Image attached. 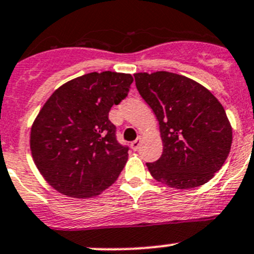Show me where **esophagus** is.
I'll list each match as a JSON object with an SVG mask.
<instances>
[{
    "mask_svg": "<svg viewBox=\"0 0 254 254\" xmlns=\"http://www.w3.org/2000/svg\"><path fill=\"white\" fill-rule=\"evenodd\" d=\"M140 143H141V137H137L135 141L131 142V145H130V146H131L132 150L137 151V150H139V147H140Z\"/></svg>",
    "mask_w": 254,
    "mask_h": 254,
    "instance_id": "esophagus-1",
    "label": "esophagus"
}]
</instances>
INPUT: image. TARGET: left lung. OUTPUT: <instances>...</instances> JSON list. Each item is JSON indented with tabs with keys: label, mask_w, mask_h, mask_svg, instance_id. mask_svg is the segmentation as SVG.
Wrapping results in <instances>:
<instances>
[{
	"label": "left lung",
	"mask_w": 254,
	"mask_h": 254,
	"mask_svg": "<svg viewBox=\"0 0 254 254\" xmlns=\"http://www.w3.org/2000/svg\"><path fill=\"white\" fill-rule=\"evenodd\" d=\"M140 96L160 124L163 152L146 163L151 176L177 189L203 186L222 167L232 143L224 107L198 82L167 72L135 73Z\"/></svg>",
	"instance_id": "1"
}]
</instances>
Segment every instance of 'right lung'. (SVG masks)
<instances>
[{"instance_id":"add662e5","label":"right lung","mask_w":254,"mask_h":254,"mask_svg":"<svg viewBox=\"0 0 254 254\" xmlns=\"http://www.w3.org/2000/svg\"><path fill=\"white\" fill-rule=\"evenodd\" d=\"M132 81L129 73H87L59 87L39 112L30 150L39 172L59 193L91 198L117 181L129 147L118 142L108 115Z\"/></svg>"}]
</instances>
